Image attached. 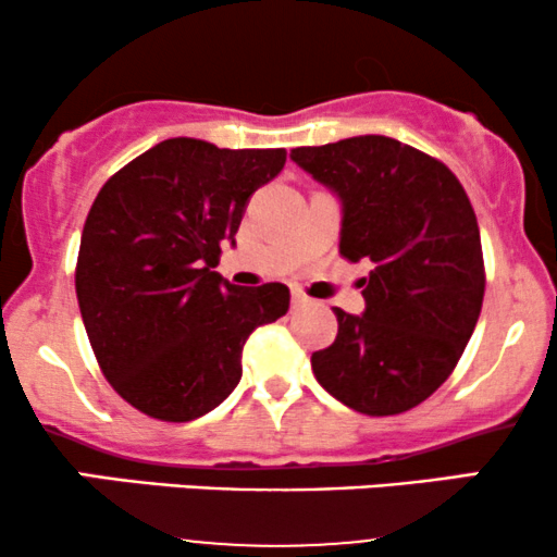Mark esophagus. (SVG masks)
<instances>
[{
  "mask_svg": "<svg viewBox=\"0 0 557 557\" xmlns=\"http://www.w3.org/2000/svg\"><path fill=\"white\" fill-rule=\"evenodd\" d=\"M290 304H293V309H304V306H309V298H306L300 290H293Z\"/></svg>",
  "mask_w": 557,
  "mask_h": 557,
  "instance_id": "obj_1",
  "label": "esophagus"
}]
</instances>
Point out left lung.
<instances>
[{"label": "left lung", "mask_w": 557, "mask_h": 557, "mask_svg": "<svg viewBox=\"0 0 557 557\" xmlns=\"http://www.w3.org/2000/svg\"><path fill=\"white\" fill-rule=\"evenodd\" d=\"M290 159L341 198L343 257L372 264L363 314L335 309V343L311 356L317 382L369 417L408 411L450 376L482 311L469 196L443 162L387 136L300 146Z\"/></svg>", "instance_id": "obj_1"}]
</instances>
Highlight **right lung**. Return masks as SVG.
Wrapping results in <instances>:
<instances>
[{
	"mask_svg": "<svg viewBox=\"0 0 557 557\" xmlns=\"http://www.w3.org/2000/svg\"><path fill=\"white\" fill-rule=\"evenodd\" d=\"M285 149L168 138L114 172L81 235L75 293L110 385L146 417L190 421L238 387L248 335L290 306L283 283L238 287L214 267Z\"/></svg>",
	"mask_w": 557,
	"mask_h": 557,
	"instance_id": "obj_1",
	"label": "right lung"
}]
</instances>
